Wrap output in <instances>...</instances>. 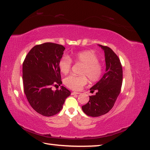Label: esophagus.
I'll return each instance as SVG.
<instances>
[{
  "mask_svg": "<svg viewBox=\"0 0 150 150\" xmlns=\"http://www.w3.org/2000/svg\"><path fill=\"white\" fill-rule=\"evenodd\" d=\"M80 93L79 92H75V91H74L71 93V95H79Z\"/></svg>",
  "mask_w": 150,
  "mask_h": 150,
  "instance_id": "1",
  "label": "esophagus"
}]
</instances>
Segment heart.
Wrapping results in <instances>:
<instances>
[{"label": "heart", "mask_w": 150, "mask_h": 150, "mask_svg": "<svg viewBox=\"0 0 150 150\" xmlns=\"http://www.w3.org/2000/svg\"><path fill=\"white\" fill-rule=\"evenodd\" d=\"M73 60L76 64H82L81 75H71L64 80V83L69 89L73 90L81 89L88 83V77L92 82L98 81L102 76L103 67L99 62V58L95 52L91 50L80 52L75 54ZM59 68L61 73L67 74L71 70L73 64L71 59L68 55H63L59 61Z\"/></svg>", "instance_id": "obj_1"}]
</instances>
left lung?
<instances>
[{
  "label": "left lung",
  "instance_id": "8db88e82",
  "mask_svg": "<svg viewBox=\"0 0 150 150\" xmlns=\"http://www.w3.org/2000/svg\"><path fill=\"white\" fill-rule=\"evenodd\" d=\"M104 50L106 70L99 82L90 89L95 95L89 96V100L82 107L86 115L98 117L105 114L113 107L119 96L123 82V69L117 55L110 48L99 45Z\"/></svg>",
  "mask_w": 150,
  "mask_h": 150
}]
</instances>
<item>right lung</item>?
<instances>
[{
  "instance_id": "right-lung-1",
  "label": "right lung",
  "mask_w": 150,
  "mask_h": 150,
  "mask_svg": "<svg viewBox=\"0 0 150 150\" xmlns=\"http://www.w3.org/2000/svg\"><path fill=\"white\" fill-rule=\"evenodd\" d=\"M65 48L47 42L37 45L27 54L23 62L24 93L33 109L44 116L60 112L71 92L65 87L54 91L52 86L62 83L59 61Z\"/></svg>"
}]
</instances>
